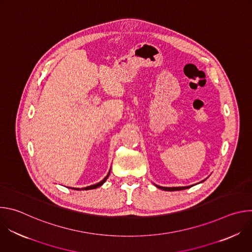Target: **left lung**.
<instances>
[{
  "mask_svg": "<svg viewBox=\"0 0 252 252\" xmlns=\"http://www.w3.org/2000/svg\"><path fill=\"white\" fill-rule=\"evenodd\" d=\"M192 187V186H191ZM190 186L189 187H179V188H163V187H159V186H157V188L160 189H163V190H166V191H174V190H183V189H189L191 188Z\"/></svg>",
  "mask_w": 252,
  "mask_h": 252,
  "instance_id": "obj_1",
  "label": "left lung"
}]
</instances>
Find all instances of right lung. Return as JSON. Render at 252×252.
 Masks as SVG:
<instances>
[{"mask_svg": "<svg viewBox=\"0 0 252 252\" xmlns=\"http://www.w3.org/2000/svg\"><path fill=\"white\" fill-rule=\"evenodd\" d=\"M109 175H110V172H109V174H107L101 182H99L98 184H96V185H94V186H90V187H87V188H84V189H82L83 190H88V189H96V188H98V187H100L105 181H106V178L109 177ZM77 189V190H80V189Z\"/></svg>", "mask_w": 252, "mask_h": 252, "instance_id": "right-lung-1", "label": "right lung"}]
</instances>
